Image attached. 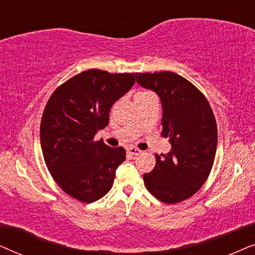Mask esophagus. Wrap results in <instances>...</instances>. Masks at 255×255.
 I'll return each mask as SVG.
<instances>
[{
	"label": "esophagus",
	"instance_id": "obj_1",
	"mask_svg": "<svg viewBox=\"0 0 255 255\" xmlns=\"http://www.w3.org/2000/svg\"><path fill=\"white\" fill-rule=\"evenodd\" d=\"M128 152H129L130 155H140L142 151L140 150V149H137L135 147H130V148H128Z\"/></svg>",
	"mask_w": 255,
	"mask_h": 255
}]
</instances>
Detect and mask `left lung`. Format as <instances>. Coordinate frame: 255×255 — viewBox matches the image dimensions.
<instances>
[{
  "mask_svg": "<svg viewBox=\"0 0 255 255\" xmlns=\"http://www.w3.org/2000/svg\"><path fill=\"white\" fill-rule=\"evenodd\" d=\"M136 83L151 90L162 104V136L171 150L156 155V165L143 175L148 191L161 202L175 204L201 189L215 161L217 124L203 93L170 71L136 73Z\"/></svg>",
  "mask_w": 255,
  "mask_h": 255,
  "instance_id": "1",
  "label": "left lung"
}]
</instances>
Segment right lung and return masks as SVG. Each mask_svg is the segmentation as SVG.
I'll use <instances>...</instances> for the list:
<instances>
[{
  "label": "right lung",
  "mask_w": 255,
  "mask_h": 255,
  "mask_svg": "<svg viewBox=\"0 0 255 255\" xmlns=\"http://www.w3.org/2000/svg\"><path fill=\"white\" fill-rule=\"evenodd\" d=\"M134 84V73L88 70L60 85L47 101L40 122L44 161L57 184L78 201L96 202L113 186L126 150L94 136Z\"/></svg>",
  "instance_id": "1"
}]
</instances>
